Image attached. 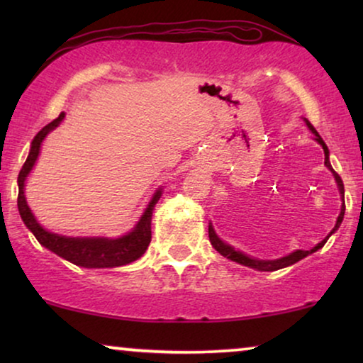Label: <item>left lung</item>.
Segmentation results:
<instances>
[{
    "mask_svg": "<svg viewBox=\"0 0 363 363\" xmlns=\"http://www.w3.org/2000/svg\"><path fill=\"white\" fill-rule=\"evenodd\" d=\"M306 123H307V127H309L311 130H312V133H314V135H315V140L320 143L322 148H324V153H325L324 165H325L327 168H329V170H330L332 173H334L335 182H337V185H339V190H340V196H342V200H344V183H342V178L339 177V173L334 172V168H332V165H330V162H329V148H327V145L324 143V140H322V138H320L319 132L315 130L314 125H312V123H311L309 121H306ZM344 213H345V201L342 203L340 215H339V218H337L335 228H334V230L330 231V235L337 230V228L340 226L342 220H344ZM208 235H210V241H211L213 247H215V250H216L218 252H220L221 256H225V257H228V259H231V261L238 262V264H242V266L252 267V269H257V271H277V269H282V267H286V266L294 264V262L301 261V259H304L306 256H309L311 252H314V251H317V250H320V247L324 246L325 242H327V240H329V238H330V235L327 236V238H324V240H322L317 246L312 247L311 251H302V250H297V251H294V252H291L289 256L281 257V259H276V261H261V259H255V257H250V256L242 255L241 251H236V250H233L231 246L225 245V242H223V241L220 240V238H218V236L215 235V231H213V228H211V226L208 228Z\"/></svg>",
    "mask_w": 363,
    "mask_h": 363,
    "instance_id": "1",
    "label": "left lung"
}]
</instances>
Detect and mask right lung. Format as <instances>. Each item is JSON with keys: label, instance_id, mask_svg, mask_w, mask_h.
I'll return each mask as SVG.
<instances>
[{"label": "right lung", "instance_id": "1", "mask_svg": "<svg viewBox=\"0 0 363 363\" xmlns=\"http://www.w3.org/2000/svg\"><path fill=\"white\" fill-rule=\"evenodd\" d=\"M64 118V112L59 113L57 118H54L52 122H49L46 127H43L38 132V135L34 137L31 143V150L24 162L18 175V210L21 215L24 225L33 231V235L36 236V240L41 242L44 247H48L49 251L56 252L57 256L64 257V259L72 262L76 266L82 267H117V266H125L128 262L135 261L140 257L145 250L150 245L152 240V213L153 206L160 198L162 191L158 190L153 195L150 205L143 213L140 221L137 223V226L128 233V235L117 238V240H107V238H66L54 235L44 230V228L36 221V218L29 210L26 198H24V182H26L28 173L33 170L34 162L39 155V148H41V142L54 127L59 125Z\"/></svg>", "mask_w": 363, "mask_h": 363}]
</instances>
